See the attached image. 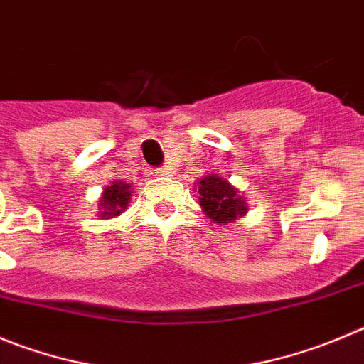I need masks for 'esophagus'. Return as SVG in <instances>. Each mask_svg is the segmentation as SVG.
I'll use <instances>...</instances> for the list:
<instances>
[{"label": "esophagus", "mask_w": 364, "mask_h": 364, "mask_svg": "<svg viewBox=\"0 0 364 364\" xmlns=\"http://www.w3.org/2000/svg\"><path fill=\"white\" fill-rule=\"evenodd\" d=\"M154 176H158V178H166V176H172V172H171V168L163 166V168H158V171H154Z\"/></svg>", "instance_id": "esophagus-1"}]
</instances>
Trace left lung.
<instances>
[{
    "instance_id": "8db88e82",
    "label": "left lung",
    "mask_w": 364,
    "mask_h": 364,
    "mask_svg": "<svg viewBox=\"0 0 364 364\" xmlns=\"http://www.w3.org/2000/svg\"><path fill=\"white\" fill-rule=\"evenodd\" d=\"M196 190L199 192V205L203 213L213 224H232L247 213V203L240 190L220 174H208L198 179Z\"/></svg>"
}]
</instances>
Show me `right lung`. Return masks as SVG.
Here are the masks:
<instances>
[{"label":"right lung","instance_id":"1","mask_svg":"<svg viewBox=\"0 0 364 364\" xmlns=\"http://www.w3.org/2000/svg\"><path fill=\"white\" fill-rule=\"evenodd\" d=\"M131 183H125L122 179H114L109 186H105L100 201H98V210H100L98 219H114L124 213L131 201Z\"/></svg>","mask_w":364,"mask_h":364}]
</instances>
